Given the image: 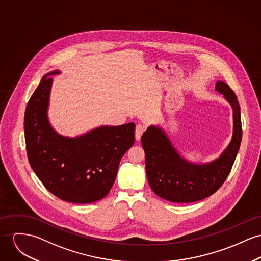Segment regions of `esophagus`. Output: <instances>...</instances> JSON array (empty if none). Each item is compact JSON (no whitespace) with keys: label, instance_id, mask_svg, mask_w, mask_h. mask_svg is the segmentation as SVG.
<instances>
[{"label":"esophagus","instance_id":"obj_1","mask_svg":"<svg viewBox=\"0 0 261 261\" xmlns=\"http://www.w3.org/2000/svg\"><path fill=\"white\" fill-rule=\"evenodd\" d=\"M144 131H145L144 126H142L140 124L136 126V129H135V138H136V140L140 141L141 136L144 133Z\"/></svg>","mask_w":261,"mask_h":261}]
</instances>
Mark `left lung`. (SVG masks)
Instances as JSON below:
<instances>
[{"label":"left lung","mask_w":261,"mask_h":261,"mask_svg":"<svg viewBox=\"0 0 261 261\" xmlns=\"http://www.w3.org/2000/svg\"><path fill=\"white\" fill-rule=\"evenodd\" d=\"M216 90L230 104L233 116L231 141L216 160L202 164L186 160L158 125L149 126L142 135L149 185L157 196L166 201L203 200L215 194L230 173L242 137L241 106L236 93L225 82L217 81Z\"/></svg>","instance_id":"obj_1"}]
</instances>
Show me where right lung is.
I'll list each match as a JSON object with an SVG mask.
<instances>
[{
    "instance_id": "obj_1",
    "label": "right lung",
    "mask_w": 261,
    "mask_h": 261,
    "mask_svg": "<svg viewBox=\"0 0 261 261\" xmlns=\"http://www.w3.org/2000/svg\"><path fill=\"white\" fill-rule=\"evenodd\" d=\"M46 73L29 101L24 138L30 165L43 186L60 200L89 203L111 190L123 155L135 141V124L100 126L76 137L59 134L50 125L51 75Z\"/></svg>"
}]
</instances>
